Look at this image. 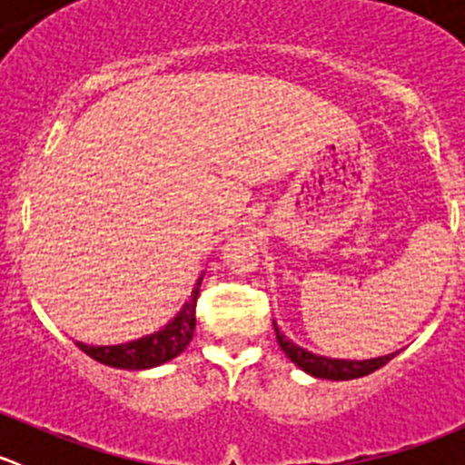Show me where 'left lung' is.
I'll return each instance as SVG.
<instances>
[{
	"instance_id": "1",
	"label": "left lung",
	"mask_w": 465,
	"mask_h": 465,
	"mask_svg": "<svg viewBox=\"0 0 465 465\" xmlns=\"http://www.w3.org/2000/svg\"><path fill=\"white\" fill-rule=\"evenodd\" d=\"M276 331V340H279V346L283 349V353L297 364L299 369H303L306 373L315 378H326V380H353V378H362L373 373L376 369L384 367L389 360L393 358L396 353L384 355V358H373V360H332V358H323V355H315L311 351L302 349V346L292 344L283 332H279L274 323Z\"/></svg>"
}]
</instances>
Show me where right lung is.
Instances as JSON below:
<instances>
[{"instance_id":"1","label":"right lung","mask_w":465,"mask_h":465,"mask_svg":"<svg viewBox=\"0 0 465 465\" xmlns=\"http://www.w3.org/2000/svg\"><path fill=\"white\" fill-rule=\"evenodd\" d=\"M198 294L200 283L195 285L193 294L186 302V306L182 308L180 315L175 317V322H171L163 331L154 332V335L142 337V340H134L119 346H87L76 341L78 349L83 353H87L89 358L96 360V362L114 369H133L134 371V369H150L168 362L175 355H180L189 346L191 337H193Z\"/></svg>"}]
</instances>
